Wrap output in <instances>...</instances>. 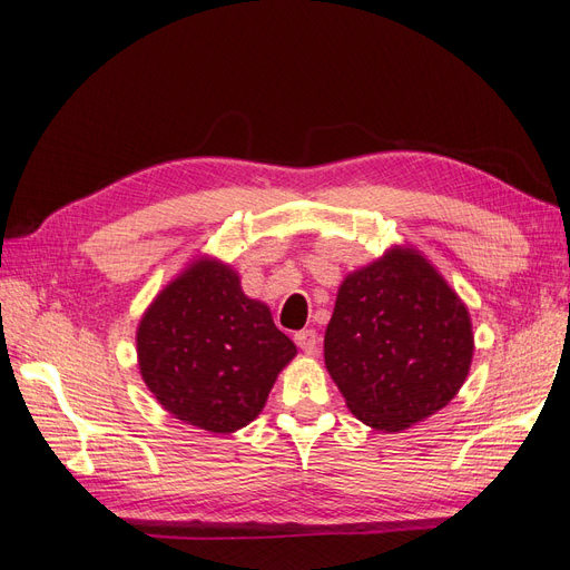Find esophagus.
<instances>
[{"label": "esophagus", "mask_w": 570, "mask_h": 570, "mask_svg": "<svg viewBox=\"0 0 570 570\" xmlns=\"http://www.w3.org/2000/svg\"><path fill=\"white\" fill-rule=\"evenodd\" d=\"M295 342H297V347H299L304 354H316V352H318L321 337H318L316 331H299V333L295 335Z\"/></svg>", "instance_id": "34e87169"}]
</instances>
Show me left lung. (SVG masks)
Listing matches in <instances>:
<instances>
[{
  "instance_id": "left-lung-1",
  "label": "left lung",
  "mask_w": 570,
  "mask_h": 570,
  "mask_svg": "<svg viewBox=\"0 0 570 570\" xmlns=\"http://www.w3.org/2000/svg\"><path fill=\"white\" fill-rule=\"evenodd\" d=\"M323 347L354 416L394 433L454 400L471 368L473 333L438 271L394 249L342 283Z\"/></svg>"
}]
</instances>
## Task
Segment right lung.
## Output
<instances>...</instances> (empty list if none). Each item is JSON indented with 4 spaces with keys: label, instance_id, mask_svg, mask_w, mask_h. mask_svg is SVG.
Returning <instances> with one entry per match:
<instances>
[{
    "label": "right lung",
    "instance_id": "obj_1",
    "mask_svg": "<svg viewBox=\"0 0 570 570\" xmlns=\"http://www.w3.org/2000/svg\"><path fill=\"white\" fill-rule=\"evenodd\" d=\"M295 354L268 306L245 297L237 275L216 262L187 268L137 327L147 387L168 413L209 433L252 423Z\"/></svg>",
    "mask_w": 570,
    "mask_h": 570
}]
</instances>
